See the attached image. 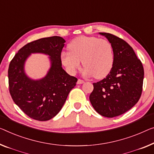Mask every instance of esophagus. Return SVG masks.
Instances as JSON below:
<instances>
[{"label": "esophagus", "mask_w": 154, "mask_h": 154, "mask_svg": "<svg viewBox=\"0 0 154 154\" xmlns=\"http://www.w3.org/2000/svg\"><path fill=\"white\" fill-rule=\"evenodd\" d=\"M83 83H84V80L81 79H79L77 80V84H83Z\"/></svg>", "instance_id": "obj_1"}]
</instances>
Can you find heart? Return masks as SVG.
<instances>
[{"label":"heart","mask_w":154,"mask_h":154,"mask_svg":"<svg viewBox=\"0 0 154 154\" xmlns=\"http://www.w3.org/2000/svg\"><path fill=\"white\" fill-rule=\"evenodd\" d=\"M70 52H63L61 61L70 74H75L81 66H85L84 73L96 79L106 77L111 70L114 62L113 45L105 38L81 36L74 38L68 45Z\"/></svg>","instance_id":"heart-1"}]
</instances>
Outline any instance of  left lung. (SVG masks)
<instances>
[{
	"mask_svg": "<svg viewBox=\"0 0 154 154\" xmlns=\"http://www.w3.org/2000/svg\"><path fill=\"white\" fill-rule=\"evenodd\" d=\"M100 34L113 45L114 62L106 78L93 83L89 100L101 116L113 118L126 113L138 102L143 91L144 68L125 41L112 34Z\"/></svg>",
	"mask_w": 154,
	"mask_h": 154,
	"instance_id": "1",
	"label": "left lung"
}]
</instances>
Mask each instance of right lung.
Listing matches in <instances>:
<instances>
[{"mask_svg":"<svg viewBox=\"0 0 154 154\" xmlns=\"http://www.w3.org/2000/svg\"><path fill=\"white\" fill-rule=\"evenodd\" d=\"M66 41L60 36L39 38L20 48L8 68L9 91L16 104L29 118L47 121L56 116L63 106L77 78L70 76L61 67V54ZM49 55L51 68L46 76L32 80L24 72V63L31 53Z\"/></svg>","mask_w":154,"mask_h":154,"instance_id":"add662e5","label":"right lung"}]
</instances>
